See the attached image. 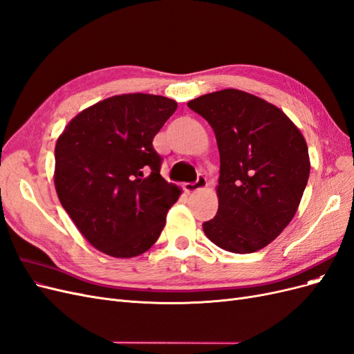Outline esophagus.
Instances as JSON below:
<instances>
[{
	"mask_svg": "<svg viewBox=\"0 0 354 354\" xmlns=\"http://www.w3.org/2000/svg\"><path fill=\"white\" fill-rule=\"evenodd\" d=\"M206 187H207V179H206V176H204V175H198L197 179H196V182H188V184L184 185V189H185L187 192H196V191L203 189V188H206Z\"/></svg>",
	"mask_w": 354,
	"mask_h": 354,
	"instance_id": "1",
	"label": "esophagus"
}]
</instances>
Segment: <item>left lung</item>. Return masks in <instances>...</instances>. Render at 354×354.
<instances>
[{
	"label": "left lung",
	"mask_w": 354,
	"mask_h": 354,
	"mask_svg": "<svg viewBox=\"0 0 354 354\" xmlns=\"http://www.w3.org/2000/svg\"><path fill=\"white\" fill-rule=\"evenodd\" d=\"M214 131L221 154L219 209L204 234L226 252L254 253L294 218L310 174L297 127L270 102L222 89L188 102Z\"/></svg>",
	"instance_id": "left-lung-1"
}]
</instances>
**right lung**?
<instances>
[{"label": "right lung", "mask_w": 354, "mask_h": 354, "mask_svg": "<svg viewBox=\"0 0 354 354\" xmlns=\"http://www.w3.org/2000/svg\"><path fill=\"white\" fill-rule=\"evenodd\" d=\"M176 107L162 95H115L79 113L57 140V196L100 252L135 257L160 236L180 189L160 175L153 140Z\"/></svg>", "instance_id": "1"}]
</instances>
